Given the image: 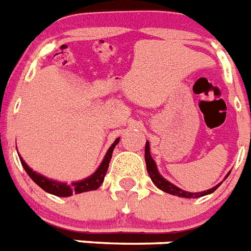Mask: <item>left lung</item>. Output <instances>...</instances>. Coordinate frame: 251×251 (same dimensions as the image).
<instances>
[{
    "label": "left lung",
    "instance_id": "8db88e82",
    "mask_svg": "<svg viewBox=\"0 0 251 251\" xmlns=\"http://www.w3.org/2000/svg\"><path fill=\"white\" fill-rule=\"evenodd\" d=\"M145 160H146L147 173H149L150 177H151V180L153 181V184H155L158 189L164 190V192L169 193V194H173V196L181 197V198H199V197H203V196H205V194H211V193H213L222 184V181H221V183L218 184V185L213 187L212 189L205 190V192H201V193L184 192V190H181V189H179L177 187H175L174 184H171V183H169L168 180H165L164 177L158 174L155 161H153V158L151 157V153H150L149 142H146V147H145ZM228 175H230V173L227 174V176H228ZM227 176H226V177H227ZM226 177H225V179H226ZM225 179H224V180H225Z\"/></svg>",
    "mask_w": 251,
    "mask_h": 251
}]
</instances>
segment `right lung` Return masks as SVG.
<instances>
[{"label": "right lung", "instance_id": "obj_1", "mask_svg": "<svg viewBox=\"0 0 251 251\" xmlns=\"http://www.w3.org/2000/svg\"><path fill=\"white\" fill-rule=\"evenodd\" d=\"M118 142H119V138H117V140L114 141V143L111 145L110 149L106 152V155H105L104 160H102L101 165L99 166V169H98L91 176H89L87 179H85V180L72 183L71 185H67V184L64 183H58V181L49 180V179L42 176L40 174H36L35 171L31 170V169L25 164V161L21 158V156L20 161L21 165L24 166V169H25V171L27 173V175H29V176L31 177L43 190H46L47 193H50V194H54V196L58 197H70L72 196V194H77V193L96 190L100 185H101L102 181H104L105 174H106V171H108L109 162H110L111 160V153H113V150L117 146Z\"/></svg>", "mask_w": 251, "mask_h": 251}]
</instances>
